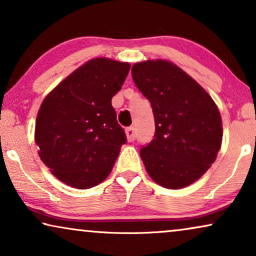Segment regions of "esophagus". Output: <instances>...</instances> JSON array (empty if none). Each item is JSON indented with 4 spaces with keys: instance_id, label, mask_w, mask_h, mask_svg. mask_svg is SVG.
Masks as SVG:
<instances>
[{
    "instance_id": "1",
    "label": "esophagus",
    "mask_w": 256,
    "mask_h": 256,
    "mask_svg": "<svg viewBox=\"0 0 256 256\" xmlns=\"http://www.w3.org/2000/svg\"><path fill=\"white\" fill-rule=\"evenodd\" d=\"M126 134H127V138H128L129 142L135 141L136 132H135L134 127H128L127 129H126Z\"/></svg>"
}]
</instances>
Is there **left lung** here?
Instances as JSON below:
<instances>
[{"label":"left lung","mask_w":256,"mask_h":256,"mask_svg":"<svg viewBox=\"0 0 256 256\" xmlns=\"http://www.w3.org/2000/svg\"><path fill=\"white\" fill-rule=\"evenodd\" d=\"M132 76L155 118L154 138L140 150L149 176L166 188L188 186L208 170L222 146V118L214 101L170 62H138Z\"/></svg>","instance_id":"left-lung-1"}]
</instances>
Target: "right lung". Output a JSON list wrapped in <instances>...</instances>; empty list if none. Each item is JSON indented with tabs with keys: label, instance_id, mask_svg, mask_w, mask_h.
I'll return each instance as SVG.
<instances>
[{
	"label": "right lung",
	"instance_id": "right-lung-1",
	"mask_svg": "<svg viewBox=\"0 0 256 256\" xmlns=\"http://www.w3.org/2000/svg\"><path fill=\"white\" fill-rule=\"evenodd\" d=\"M130 65L96 58L80 66L45 98L38 112L34 141L51 172L76 188H90L110 174L127 142L112 98Z\"/></svg>",
	"mask_w": 256,
	"mask_h": 256
}]
</instances>
